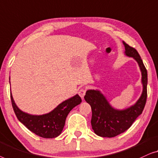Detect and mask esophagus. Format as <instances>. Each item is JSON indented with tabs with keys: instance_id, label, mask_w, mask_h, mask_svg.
I'll use <instances>...</instances> for the list:
<instances>
[{
	"instance_id": "1",
	"label": "esophagus",
	"mask_w": 158,
	"mask_h": 158,
	"mask_svg": "<svg viewBox=\"0 0 158 158\" xmlns=\"http://www.w3.org/2000/svg\"><path fill=\"white\" fill-rule=\"evenodd\" d=\"M86 90L85 89H80L79 90L78 94H79V96L81 97L82 99H83L84 95H85V94H86Z\"/></svg>"
}]
</instances>
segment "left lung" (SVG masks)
I'll use <instances>...</instances> for the list:
<instances>
[{"mask_svg": "<svg viewBox=\"0 0 158 158\" xmlns=\"http://www.w3.org/2000/svg\"><path fill=\"white\" fill-rule=\"evenodd\" d=\"M127 56L134 58L139 64L142 72L143 90L136 104L126 110H117L112 108L104 95L98 90L86 91L84 99L92 107L91 119L92 129L97 135L113 137L125 132L130 127L139 115L143 112L147 101L148 72L143 60L135 48L123 41Z\"/></svg>", "mask_w": 158, "mask_h": 158, "instance_id": "left-lung-1", "label": "left lung"}]
</instances>
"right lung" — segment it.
Wrapping results in <instances>:
<instances>
[{"mask_svg":"<svg viewBox=\"0 0 158 158\" xmlns=\"http://www.w3.org/2000/svg\"><path fill=\"white\" fill-rule=\"evenodd\" d=\"M10 99L18 119L30 131L44 138H54L59 136L63 130L69 113L81 102V97L77 94L62 102L51 112L38 116L28 114L20 110L15 104L11 94Z\"/></svg>","mask_w":158,"mask_h":158,"instance_id":"obj_1","label":"right lung"}]
</instances>
